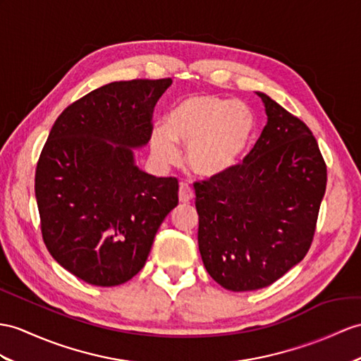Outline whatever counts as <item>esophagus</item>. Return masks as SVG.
<instances>
[{
	"mask_svg": "<svg viewBox=\"0 0 361 361\" xmlns=\"http://www.w3.org/2000/svg\"><path fill=\"white\" fill-rule=\"evenodd\" d=\"M195 197V191L188 185V183H180L179 187V200L182 204H190V202Z\"/></svg>",
	"mask_w": 361,
	"mask_h": 361,
	"instance_id": "1",
	"label": "esophagus"
}]
</instances>
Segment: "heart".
I'll return each mask as SVG.
<instances>
[{
    "mask_svg": "<svg viewBox=\"0 0 361 361\" xmlns=\"http://www.w3.org/2000/svg\"><path fill=\"white\" fill-rule=\"evenodd\" d=\"M254 133L251 110L239 101L202 93L180 101L166 116L165 127H154L150 148L157 162H178L176 145L187 147L190 169L202 178H216L239 164Z\"/></svg>",
    "mask_w": 361,
    "mask_h": 361,
    "instance_id": "1",
    "label": "heart"
}]
</instances>
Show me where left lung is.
I'll list each match as a JSON object with an SVG mask.
<instances>
[{
    "label": "left lung",
    "mask_w": 361,
    "mask_h": 361,
    "mask_svg": "<svg viewBox=\"0 0 361 361\" xmlns=\"http://www.w3.org/2000/svg\"><path fill=\"white\" fill-rule=\"evenodd\" d=\"M257 94L268 122L252 150L230 171L195 182L202 260L237 293L269 286L303 260L328 179L312 131Z\"/></svg>",
    "instance_id": "obj_1"
}]
</instances>
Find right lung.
Returning <instances> with one entry per match:
<instances>
[{"label": "right lung", "instance_id": "obj_1", "mask_svg": "<svg viewBox=\"0 0 361 361\" xmlns=\"http://www.w3.org/2000/svg\"><path fill=\"white\" fill-rule=\"evenodd\" d=\"M171 78L116 81L59 114L35 173L42 240L61 267L94 286L126 283L144 268L154 235L178 205L176 178L135 165Z\"/></svg>", "mask_w": 361, "mask_h": 361}]
</instances>
